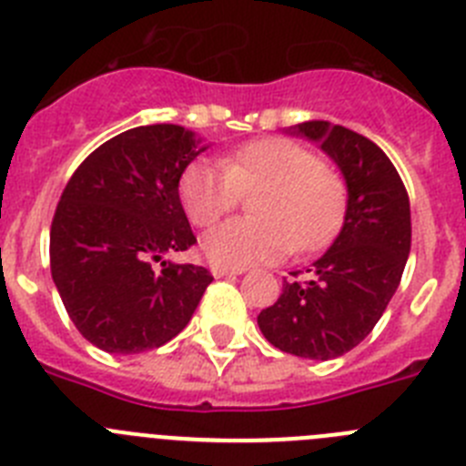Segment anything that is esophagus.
<instances>
[{
  "mask_svg": "<svg viewBox=\"0 0 466 466\" xmlns=\"http://www.w3.org/2000/svg\"><path fill=\"white\" fill-rule=\"evenodd\" d=\"M245 273L242 268H226V266H212L214 278H226V275H240Z\"/></svg>",
  "mask_w": 466,
  "mask_h": 466,
  "instance_id": "34e87169",
  "label": "esophagus"
}]
</instances>
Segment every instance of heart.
<instances>
[{"mask_svg":"<svg viewBox=\"0 0 466 466\" xmlns=\"http://www.w3.org/2000/svg\"><path fill=\"white\" fill-rule=\"evenodd\" d=\"M258 193L257 217L233 219L203 240L205 257L226 268L275 261L289 252H317L343 228L348 188L306 147L287 137L245 142L226 156V166L196 160L179 179V198L196 226L219 224Z\"/></svg>","mask_w":466,"mask_h":466,"instance_id":"1","label":"heart"}]
</instances>
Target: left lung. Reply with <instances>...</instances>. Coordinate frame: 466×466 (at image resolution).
Segmentation results:
<instances>
[{
	"instance_id": "obj_1",
	"label": "left lung",
	"mask_w": 466,
	"mask_h": 466,
	"mask_svg": "<svg viewBox=\"0 0 466 466\" xmlns=\"http://www.w3.org/2000/svg\"><path fill=\"white\" fill-rule=\"evenodd\" d=\"M294 135L340 167L348 212L339 238L308 268L310 279H284L258 329L282 352L327 361L357 348L397 291L410 252V203L392 160L364 135L327 121L299 123Z\"/></svg>"
}]
</instances>
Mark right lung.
Returning <instances> with one entry per match:
<instances>
[{
	"label": "right lung",
	"instance_id": "right-lung-1",
	"mask_svg": "<svg viewBox=\"0 0 466 466\" xmlns=\"http://www.w3.org/2000/svg\"><path fill=\"white\" fill-rule=\"evenodd\" d=\"M205 147L172 123L111 137L76 167L51 224V275L69 319L95 348L137 355L172 340L212 275L166 261L196 245L179 179Z\"/></svg>",
	"mask_w": 466,
	"mask_h": 466
}]
</instances>
